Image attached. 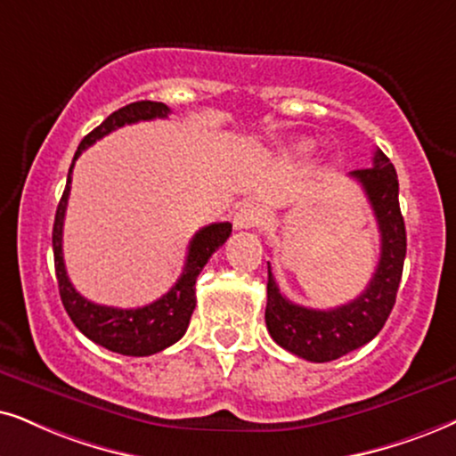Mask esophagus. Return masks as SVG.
<instances>
[{
	"mask_svg": "<svg viewBox=\"0 0 456 456\" xmlns=\"http://www.w3.org/2000/svg\"><path fill=\"white\" fill-rule=\"evenodd\" d=\"M263 221H265V212H263L261 206H256V204L240 206L238 212L233 215V227L235 229L261 227Z\"/></svg>",
	"mask_w": 456,
	"mask_h": 456,
	"instance_id": "esophagus-1",
	"label": "esophagus"
}]
</instances>
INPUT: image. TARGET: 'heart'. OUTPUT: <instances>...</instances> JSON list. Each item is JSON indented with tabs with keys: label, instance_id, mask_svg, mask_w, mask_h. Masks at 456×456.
Listing matches in <instances>:
<instances>
[{
	"label": "heart",
	"instance_id": "b5f03b06",
	"mask_svg": "<svg viewBox=\"0 0 456 456\" xmlns=\"http://www.w3.org/2000/svg\"><path fill=\"white\" fill-rule=\"evenodd\" d=\"M311 151H314V142H311V141H301V142H297V145H295V153L301 155V158L309 155Z\"/></svg>",
	"mask_w": 456,
	"mask_h": 456
}]
</instances>
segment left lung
<instances>
[{
  "label": "left lung",
  "mask_w": 456,
  "mask_h": 456,
  "mask_svg": "<svg viewBox=\"0 0 456 456\" xmlns=\"http://www.w3.org/2000/svg\"><path fill=\"white\" fill-rule=\"evenodd\" d=\"M370 201L379 233L381 258L370 284L360 297L334 309H309L281 295L269 265L267 330L280 347L309 362H332L370 343L387 322L395 305L406 256V227L397 200V175L387 155L377 151L370 168L349 172Z\"/></svg>",
  "instance_id": "obj_1"
}]
</instances>
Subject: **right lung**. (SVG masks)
<instances>
[{"label":"right lung","mask_w":456,"mask_h":456,"mask_svg":"<svg viewBox=\"0 0 456 456\" xmlns=\"http://www.w3.org/2000/svg\"><path fill=\"white\" fill-rule=\"evenodd\" d=\"M170 109L164 102L153 101H138L130 102L118 111L109 115L99 128H94L84 141L79 142L75 159L82 155L86 147L94 145L109 132L122 128V126L136 122H151L155 118H168ZM73 164L69 168L67 187L62 191L54 216V229H52V248H54V269L56 280H59L61 301L65 305L69 318L73 324L84 332L90 341H94L101 347L122 355H153L158 351L175 345L183 334L187 332L189 320L195 309V280L200 271L208 263L212 252H216L218 246H223L232 235V223H212L208 227H201L193 240L189 241V252L185 267H183L181 278L176 284L166 292L164 297L151 305L136 309H118L107 307V305H96L88 301L75 290L69 281L65 261H62V223H65V210L71 191V172Z\"/></svg>","instance_id":"right-lung-1"}]
</instances>
